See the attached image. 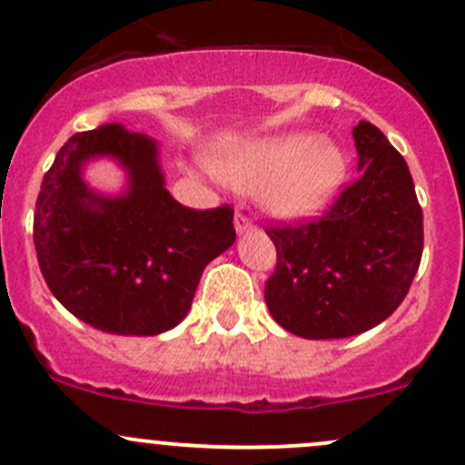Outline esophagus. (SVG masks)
<instances>
[{
  "instance_id": "esophagus-1",
  "label": "esophagus",
  "mask_w": 465,
  "mask_h": 465,
  "mask_svg": "<svg viewBox=\"0 0 465 465\" xmlns=\"http://www.w3.org/2000/svg\"><path fill=\"white\" fill-rule=\"evenodd\" d=\"M233 227H236V233H238V236H242V233L253 232L252 220H249V218L245 216V213H241V212H238L236 216H233Z\"/></svg>"
}]
</instances>
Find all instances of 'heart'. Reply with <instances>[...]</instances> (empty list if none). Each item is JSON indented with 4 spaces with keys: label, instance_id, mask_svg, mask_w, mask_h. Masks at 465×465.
<instances>
[{
    "label": "heart",
    "instance_id": "b5f03b06",
    "mask_svg": "<svg viewBox=\"0 0 465 465\" xmlns=\"http://www.w3.org/2000/svg\"><path fill=\"white\" fill-rule=\"evenodd\" d=\"M209 167L223 183L253 192L267 212L298 220L321 212L343 187L348 158L331 140L310 131L273 135L212 155Z\"/></svg>",
    "mask_w": 465,
    "mask_h": 465
}]
</instances>
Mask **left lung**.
Returning a JSON list of instances; mask_svg holds the SVG:
<instances>
[{"mask_svg":"<svg viewBox=\"0 0 465 465\" xmlns=\"http://www.w3.org/2000/svg\"><path fill=\"white\" fill-rule=\"evenodd\" d=\"M361 175L314 223L270 227V314L302 339H348L403 302L423 253V213L403 155L370 122L351 131Z\"/></svg>","mask_w":465,"mask_h":465,"instance_id":"8db88e82","label":"left lung"}]
</instances>
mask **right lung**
<instances>
[{"instance_id": "1", "label": "right lung", "mask_w": 465, "mask_h": 465, "mask_svg": "<svg viewBox=\"0 0 465 465\" xmlns=\"http://www.w3.org/2000/svg\"><path fill=\"white\" fill-rule=\"evenodd\" d=\"M100 157L125 171L120 194L84 180ZM232 220V207H183L164 187L158 143L109 122L57 151L33 241L48 290L73 316L106 334L155 336L187 316L204 267L236 241Z\"/></svg>"}]
</instances>
